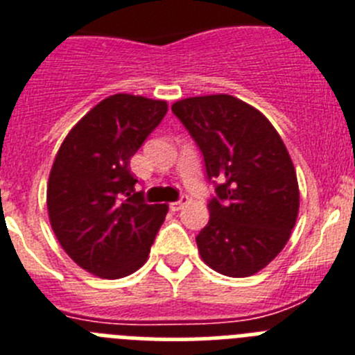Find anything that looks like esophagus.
Wrapping results in <instances>:
<instances>
[{"label": "esophagus", "mask_w": 355, "mask_h": 355, "mask_svg": "<svg viewBox=\"0 0 355 355\" xmlns=\"http://www.w3.org/2000/svg\"><path fill=\"white\" fill-rule=\"evenodd\" d=\"M186 203H187V196H180V200H177V202H173V203H169V209H171L173 212H177V211H180V209L184 207Z\"/></svg>", "instance_id": "obj_1"}]
</instances>
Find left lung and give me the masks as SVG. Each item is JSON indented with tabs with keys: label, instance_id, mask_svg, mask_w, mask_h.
<instances>
[{
	"label": "left lung",
	"instance_id": "left-lung-1",
	"mask_svg": "<svg viewBox=\"0 0 355 355\" xmlns=\"http://www.w3.org/2000/svg\"><path fill=\"white\" fill-rule=\"evenodd\" d=\"M173 114L203 153L214 193L196 236L203 263L250 277L280 254L297 223L300 193L288 150L266 116L229 94L175 101Z\"/></svg>",
	"mask_w": 355,
	"mask_h": 355
}]
</instances>
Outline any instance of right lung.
I'll return each instance as SVG.
<instances>
[{
  "instance_id": "1",
  "label": "right lung",
  "mask_w": 355,
  "mask_h": 355,
  "mask_svg": "<svg viewBox=\"0 0 355 355\" xmlns=\"http://www.w3.org/2000/svg\"><path fill=\"white\" fill-rule=\"evenodd\" d=\"M168 112V103L114 94L89 110L60 144L48 180L49 223L80 268L121 279L146 263L168 205L135 193L130 159Z\"/></svg>"
}]
</instances>
